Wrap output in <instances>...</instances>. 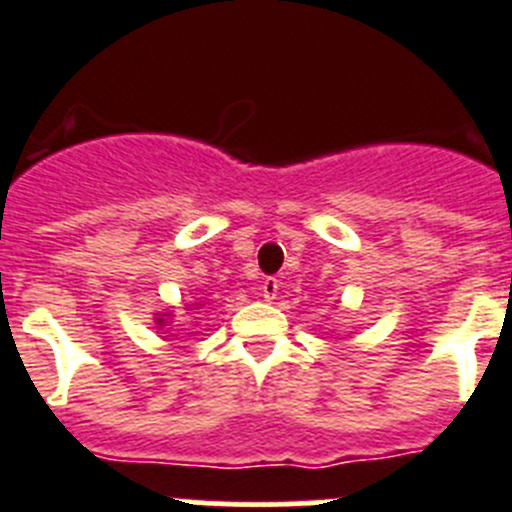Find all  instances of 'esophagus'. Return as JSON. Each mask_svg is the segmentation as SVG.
Listing matches in <instances>:
<instances>
[{
	"mask_svg": "<svg viewBox=\"0 0 512 512\" xmlns=\"http://www.w3.org/2000/svg\"><path fill=\"white\" fill-rule=\"evenodd\" d=\"M278 288H281V283L275 281V278H265V281H262V299L265 301H273L275 296H278Z\"/></svg>",
	"mask_w": 512,
	"mask_h": 512,
	"instance_id": "1",
	"label": "esophagus"
}]
</instances>
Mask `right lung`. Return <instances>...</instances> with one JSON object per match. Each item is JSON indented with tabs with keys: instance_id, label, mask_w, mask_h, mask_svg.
I'll return each instance as SVG.
<instances>
[{
	"instance_id": "add662e5",
	"label": "right lung",
	"mask_w": 512,
	"mask_h": 512,
	"mask_svg": "<svg viewBox=\"0 0 512 512\" xmlns=\"http://www.w3.org/2000/svg\"><path fill=\"white\" fill-rule=\"evenodd\" d=\"M203 309H206V304H203V301H193V304H188L190 314H198V311H203ZM172 317H175V314H172V309L162 311V314H154V322H157L159 330H172V327H175V324H172Z\"/></svg>"
}]
</instances>
